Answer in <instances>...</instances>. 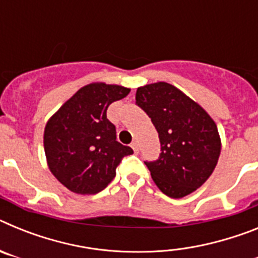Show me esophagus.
Instances as JSON below:
<instances>
[{
    "label": "esophagus",
    "mask_w": 258,
    "mask_h": 258,
    "mask_svg": "<svg viewBox=\"0 0 258 258\" xmlns=\"http://www.w3.org/2000/svg\"><path fill=\"white\" fill-rule=\"evenodd\" d=\"M132 149H133L134 152H138L140 151V147H138V142L137 141H134V142H132Z\"/></svg>",
    "instance_id": "obj_1"
}]
</instances>
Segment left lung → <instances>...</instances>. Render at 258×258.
I'll return each instance as SVG.
<instances>
[{
    "label": "left lung",
    "instance_id": "obj_1",
    "mask_svg": "<svg viewBox=\"0 0 258 258\" xmlns=\"http://www.w3.org/2000/svg\"><path fill=\"white\" fill-rule=\"evenodd\" d=\"M136 101L160 138L159 160L146 161L155 184L173 199L187 197L206 183L217 165V125L199 103L164 81L140 86Z\"/></svg>",
    "mask_w": 258,
    "mask_h": 258
}]
</instances>
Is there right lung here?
<instances>
[{
    "mask_svg": "<svg viewBox=\"0 0 258 258\" xmlns=\"http://www.w3.org/2000/svg\"><path fill=\"white\" fill-rule=\"evenodd\" d=\"M131 92L129 88L92 83L80 88L47 120L44 131L46 164L70 191L90 195L115 178L121 159L133 150L116 141L107 108Z\"/></svg>",
    "mask_w": 258,
    "mask_h": 258,
    "instance_id": "add662e5",
    "label": "right lung"
}]
</instances>
